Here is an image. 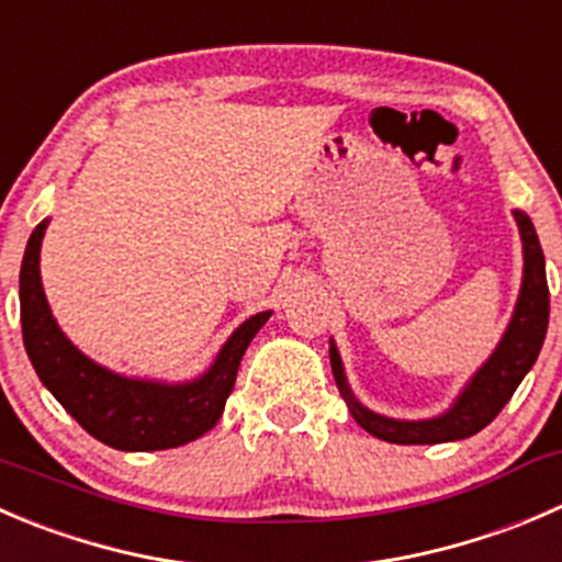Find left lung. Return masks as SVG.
I'll return each instance as SVG.
<instances>
[{
    "instance_id": "8db88e82",
    "label": "left lung",
    "mask_w": 562,
    "mask_h": 562,
    "mask_svg": "<svg viewBox=\"0 0 562 562\" xmlns=\"http://www.w3.org/2000/svg\"><path fill=\"white\" fill-rule=\"evenodd\" d=\"M514 220L519 225L521 255H525L514 315H510L492 357L472 373V379L461 386L456 401L442 414L423 419H397L368 408L348 386L340 351H337L335 340H329V362L337 390H340L351 417L375 439H384L392 445H442L472 437L503 412L516 386L530 373L538 353H541L549 326L547 263H543V249L530 216L525 211H514Z\"/></svg>"
}]
</instances>
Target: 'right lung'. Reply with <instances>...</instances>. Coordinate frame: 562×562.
<instances>
[{"instance_id":"add662e5","label":"right lung","mask_w":562,"mask_h":562,"mask_svg":"<svg viewBox=\"0 0 562 562\" xmlns=\"http://www.w3.org/2000/svg\"><path fill=\"white\" fill-rule=\"evenodd\" d=\"M46 227L48 220H43L32 231L19 277L24 348L43 386L90 437L125 453L181 448L211 431L225 412L244 351L271 318V310L244 321L194 379L159 381L117 373L79 351L52 315L41 282Z\"/></svg>"}]
</instances>
